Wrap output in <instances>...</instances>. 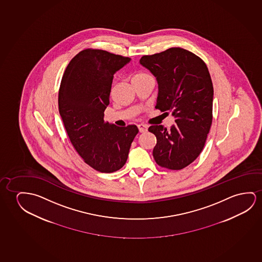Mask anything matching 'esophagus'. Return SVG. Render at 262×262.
<instances>
[{
	"mask_svg": "<svg viewBox=\"0 0 262 262\" xmlns=\"http://www.w3.org/2000/svg\"><path fill=\"white\" fill-rule=\"evenodd\" d=\"M138 128H139V130H140V133H146L147 130H148V127L147 126L144 125V124H139L138 125Z\"/></svg>",
	"mask_w": 262,
	"mask_h": 262,
	"instance_id": "1",
	"label": "esophagus"
}]
</instances>
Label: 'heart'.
<instances>
[{"mask_svg":"<svg viewBox=\"0 0 262 262\" xmlns=\"http://www.w3.org/2000/svg\"><path fill=\"white\" fill-rule=\"evenodd\" d=\"M148 78H153L148 73L140 71L136 73L133 76V82H139V81H143V80L148 79Z\"/></svg>","mask_w":262,"mask_h":262,"instance_id":"heart-1","label":"heart"}]
</instances>
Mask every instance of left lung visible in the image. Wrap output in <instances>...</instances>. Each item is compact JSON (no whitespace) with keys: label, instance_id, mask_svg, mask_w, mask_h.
<instances>
[{"label":"left lung","instance_id":"1","mask_svg":"<svg viewBox=\"0 0 262 262\" xmlns=\"http://www.w3.org/2000/svg\"><path fill=\"white\" fill-rule=\"evenodd\" d=\"M140 63L159 84L156 108L172 112L176 119L169 129L148 128L157 138L154 160L160 167L182 169L200 155L212 125L213 88L208 69L200 57L181 48L143 56Z\"/></svg>","mask_w":262,"mask_h":262}]
</instances>
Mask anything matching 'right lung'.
Returning a JSON list of instances; mask_svg holds the SVG:
<instances>
[{
    "instance_id": "add662e5",
    "label": "right lung",
    "mask_w": 262,
    "mask_h": 262,
    "mask_svg": "<svg viewBox=\"0 0 262 262\" xmlns=\"http://www.w3.org/2000/svg\"><path fill=\"white\" fill-rule=\"evenodd\" d=\"M129 61L105 50H84L69 62L61 81L58 108L69 140L83 161L102 173L124 166L139 133L136 125L118 127L103 120L114 75Z\"/></svg>"
}]
</instances>
